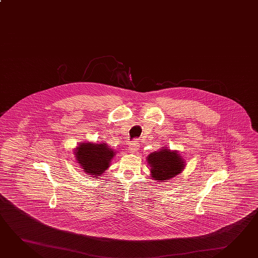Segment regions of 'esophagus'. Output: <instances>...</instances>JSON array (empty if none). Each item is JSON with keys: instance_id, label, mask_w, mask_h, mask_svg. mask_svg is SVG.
I'll return each instance as SVG.
<instances>
[{"instance_id": "obj_1", "label": "esophagus", "mask_w": 258, "mask_h": 258, "mask_svg": "<svg viewBox=\"0 0 258 258\" xmlns=\"http://www.w3.org/2000/svg\"><path fill=\"white\" fill-rule=\"evenodd\" d=\"M139 149V143L137 141H133L132 143H130V145H129V147H128V150L130 151V153H136L137 152V150Z\"/></svg>"}]
</instances>
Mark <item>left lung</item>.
<instances>
[{
    "label": "left lung",
    "mask_w": 258,
    "mask_h": 258,
    "mask_svg": "<svg viewBox=\"0 0 258 258\" xmlns=\"http://www.w3.org/2000/svg\"><path fill=\"white\" fill-rule=\"evenodd\" d=\"M147 160L151 179L157 183L177 177L186 167L185 159L178 151L168 147H162L160 150L149 154Z\"/></svg>",
    "instance_id": "8db88e82"
}]
</instances>
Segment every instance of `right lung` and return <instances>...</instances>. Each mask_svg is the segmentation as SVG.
<instances>
[{
	"mask_svg": "<svg viewBox=\"0 0 258 258\" xmlns=\"http://www.w3.org/2000/svg\"><path fill=\"white\" fill-rule=\"evenodd\" d=\"M116 152L106 143L82 142L74 150L76 161L89 177L98 178L111 166Z\"/></svg>",
	"mask_w": 258,
	"mask_h": 258,
	"instance_id": "right-lung-1",
	"label": "right lung"
}]
</instances>
